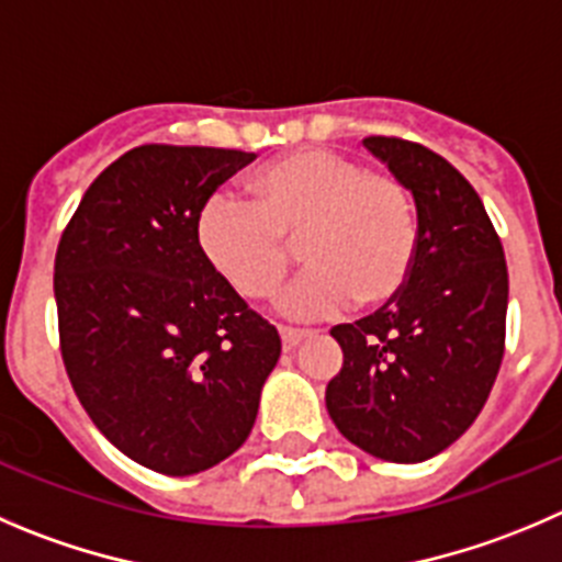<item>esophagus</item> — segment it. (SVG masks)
<instances>
[{"mask_svg": "<svg viewBox=\"0 0 562 562\" xmlns=\"http://www.w3.org/2000/svg\"><path fill=\"white\" fill-rule=\"evenodd\" d=\"M306 336H312V330L306 328H281V341H284V350H295Z\"/></svg>", "mask_w": 562, "mask_h": 562, "instance_id": "esophagus-1", "label": "esophagus"}]
</instances>
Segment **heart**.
<instances>
[{
	"mask_svg": "<svg viewBox=\"0 0 562 562\" xmlns=\"http://www.w3.org/2000/svg\"><path fill=\"white\" fill-rule=\"evenodd\" d=\"M250 204L217 195L195 223L212 270L248 301L284 284L295 250L308 270L281 297L292 319H319L350 306L392 303L408 284L419 223L408 184L392 170L330 148H301L248 179Z\"/></svg>",
	"mask_w": 562,
	"mask_h": 562,
	"instance_id": "obj_1",
	"label": "heart"
}]
</instances>
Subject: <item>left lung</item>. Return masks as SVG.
<instances>
[{"label":"left lung","mask_w":562,"mask_h":562,"mask_svg":"<svg viewBox=\"0 0 562 562\" xmlns=\"http://www.w3.org/2000/svg\"><path fill=\"white\" fill-rule=\"evenodd\" d=\"M364 146L408 184L419 248L405 290L375 314L334 325L345 361L325 389L341 436L370 456L419 463L477 419L505 356L507 265L474 187L403 137Z\"/></svg>","instance_id":"8db88e82"}]
</instances>
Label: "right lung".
<instances>
[{
	"label": "right lung",
	"instance_id": "obj_1",
	"mask_svg": "<svg viewBox=\"0 0 562 562\" xmlns=\"http://www.w3.org/2000/svg\"><path fill=\"white\" fill-rule=\"evenodd\" d=\"M234 148L148 143L95 176L55 256L60 352L93 425L154 472L243 447L281 356L276 325L212 270L195 223L250 165Z\"/></svg>",
	"mask_w": 562,
	"mask_h": 562
}]
</instances>
